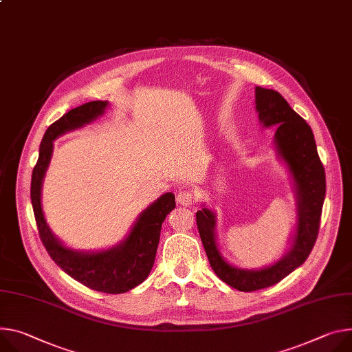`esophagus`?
Here are the masks:
<instances>
[{"label":"esophagus","instance_id":"esophagus-1","mask_svg":"<svg viewBox=\"0 0 352 352\" xmlns=\"http://www.w3.org/2000/svg\"><path fill=\"white\" fill-rule=\"evenodd\" d=\"M195 195L190 192V190H179L178 195H177V202L181 206H190L194 204Z\"/></svg>","mask_w":352,"mask_h":352}]
</instances>
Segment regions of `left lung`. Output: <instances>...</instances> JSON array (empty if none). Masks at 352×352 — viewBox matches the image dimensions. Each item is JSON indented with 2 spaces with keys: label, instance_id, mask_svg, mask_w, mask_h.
I'll return each instance as SVG.
<instances>
[{
  "label": "left lung",
  "instance_id": "1",
  "mask_svg": "<svg viewBox=\"0 0 352 352\" xmlns=\"http://www.w3.org/2000/svg\"><path fill=\"white\" fill-rule=\"evenodd\" d=\"M255 111L263 127H275L274 150L291 177L296 198V225L291 244L282 257L263 268L247 270L230 264L217 244L214 210L202 205L197 212V225L214 274L241 292L272 286L300 267L316 243L323 202L326 197V174L318 158L313 132L274 89L255 87Z\"/></svg>",
  "mask_w": 352,
  "mask_h": 352
}]
</instances>
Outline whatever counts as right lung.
Wrapping results in <instances>:
<instances>
[{
    "label": "right lung",
    "instance_id": "obj_1",
    "mask_svg": "<svg viewBox=\"0 0 352 352\" xmlns=\"http://www.w3.org/2000/svg\"><path fill=\"white\" fill-rule=\"evenodd\" d=\"M109 107L108 101H92L63 115L47 127L39 148L38 163L32 173L30 199L39 236L52 260L67 275L105 294H124L140 285L150 274L166 216L175 208V197L166 192L148 205L136 219L131 232L118 244L82 251L63 244L50 230L42 209V186L53 155L54 140L97 120Z\"/></svg>",
    "mask_w": 352,
    "mask_h": 352
}]
</instances>
